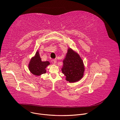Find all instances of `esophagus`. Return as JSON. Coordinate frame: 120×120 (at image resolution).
Returning a JSON list of instances; mask_svg holds the SVG:
<instances>
[{"label": "esophagus", "instance_id": "1", "mask_svg": "<svg viewBox=\"0 0 120 120\" xmlns=\"http://www.w3.org/2000/svg\"><path fill=\"white\" fill-rule=\"evenodd\" d=\"M52 62L53 64H55L57 62V60H52Z\"/></svg>", "mask_w": 120, "mask_h": 120}]
</instances>
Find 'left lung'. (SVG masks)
I'll return each instance as SVG.
<instances>
[{
	"instance_id": "1",
	"label": "left lung",
	"mask_w": 120,
	"mask_h": 120,
	"mask_svg": "<svg viewBox=\"0 0 120 120\" xmlns=\"http://www.w3.org/2000/svg\"><path fill=\"white\" fill-rule=\"evenodd\" d=\"M62 72L66 76V80L70 82L79 80L83 76L85 68L79 56L69 49L66 58L63 60Z\"/></svg>"
}]
</instances>
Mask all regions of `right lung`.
<instances>
[{
    "label": "right lung",
    "instance_id": "obj_1",
    "mask_svg": "<svg viewBox=\"0 0 120 120\" xmlns=\"http://www.w3.org/2000/svg\"><path fill=\"white\" fill-rule=\"evenodd\" d=\"M50 64L49 61H42L39 53L37 52L35 56L30 60L29 65L30 72L36 76H39L46 72L45 68Z\"/></svg>",
    "mask_w": 120,
    "mask_h": 120
}]
</instances>
